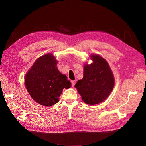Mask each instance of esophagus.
Here are the masks:
<instances>
[{
    "label": "esophagus",
    "mask_w": 146,
    "mask_h": 146,
    "mask_svg": "<svg viewBox=\"0 0 146 146\" xmlns=\"http://www.w3.org/2000/svg\"><path fill=\"white\" fill-rule=\"evenodd\" d=\"M71 83H72V86H74L75 84H76V80H71Z\"/></svg>",
    "instance_id": "34e87169"
}]
</instances>
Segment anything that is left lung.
Listing matches in <instances>:
<instances>
[{"mask_svg": "<svg viewBox=\"0 0 146 146\" xmlns=\"http://www.w3.org/2000/svg\"><path fill=\"white\" fill-rule=\"evenodd\" d=\"M92 63L83 66V77L75 85L84 102L96 105L102 102L114 86V75L108 62L98 54L90 55Z\"/></svg>", "mask_w": 146, "mask_h": 146, "instance_id": "1", "label": "left lung"}]
</instances>
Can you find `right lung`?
Returning <instances> with one entry per match:
<instances>
[{
  "label": "right lung",
  "instance_id": "add662e5",
  "mask_svg": "<svg viewBox=\"0 0 146 146\" xmlns=\"http://www.w3.org/2000/svg\"><path fill=\"white\" fill-rule=\"evenodd\" d=\"M58 61L52 54L38 58L25 76V85L30 96L37 103L50 107L59 101L64 88L71 86L66 75L56 67Z\"/></svg>",
  "mask_w": 146,
  "mask_h": 146
}]
</instances>
